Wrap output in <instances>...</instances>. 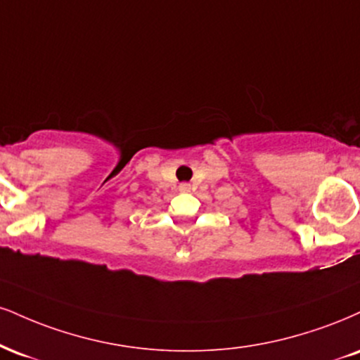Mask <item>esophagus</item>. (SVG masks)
I'll return each instance as SVG.
<instances>
[{
  "label": "esophagus",
  "mask_w": 360,
  "mask_h": 360,
  "mask_svg": "<svg viewBox=\"0 0 360 360\" xmlns=\"http://www.w3.org/2000/svg\"><path fill=\"white\" fill-rule=\"evenodd\" d=\"M179 191H181V193H189V191H191V184L181 183V184H179Z\"/></svg>",
  "instance_id": "34e87169"
}]
</instances>
